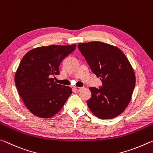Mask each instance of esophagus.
I'll list each match as a JSON object with an SVG mask.
<instances>
[{"mask_svg": "<svg viewBox=\"0 0 153 153\" xmlns=\"http://www.w3.org/2000/svg\"><path fill=\"white\" fill-rule=\"evenodd\" d=\"M74 89L76 90V91H81V90L82 89V87H74Z\"/></svg>", "mask_w": 153, "mask_h": 153, "instance_id": "34e87169", "label": "esophagus"}]
</instances>
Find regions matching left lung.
<instances>
[{"instance_id": "1", "label": "left lung", "mask_w": 153, "mask_h": 153, "mask_svg": "<svg viewBox=\"0 0 153 153\" xmlns=\"http://www.w3.org/2000/svg\"><path fill=\"white\" fill-rule=\"evenodd\" d=\"M78 48L102 82L100 89L89 88L91 97L87 104L90 111L101 119L119 116L131 101L136 85V75L128 59L117 47L100 41L79 43Z\"/></svg>"}]
</instances>
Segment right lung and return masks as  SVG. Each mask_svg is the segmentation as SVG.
Instances as JSON below:
<instances>
[{
  "label": "right lung",
  "mask_w": 153,
  "mask_h": 153,
  "mask_svg": "<svg viewBox=\"0 0 153 153\" xmlns=\"http://www.w3.org/2000/svg\"><path fill=\"white\" fill-rule=\"evenodd\" d=\"M72 45H49L32 49L25 54L15 74V83L27 109L40 118H51L64 106L71 87L54 82L59 66L76 49Z\"/></svg>",
  "instance_id": "1"
}]
</instances>
